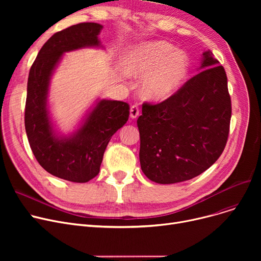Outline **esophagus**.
Here are the masks:
<instances>
[{"label":"esophagus","instance_id":"obj_1","mask_svg":"<svg viewBox=\"0 0 261 261\" xmlns=\"http://www.w3.org/2000/svg\"><path fill=\"white\" fill-rule=\"evenodd\" d=\"M140 115V108L138 105H133L131 108H130V117L131 118H136Z\"/></svg>","mask_w":261,"mask_h":261}]
</instances>
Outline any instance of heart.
<instances>
[{
    "label": "heart",
    "instance_id": "b5f03b06",
    "mask_svg": "<svg viewBox=\"0 0 261 261\" xmlns=\"http://www.w3.org/2000/svg\"><path fill=\"white\" fill-rule=\"evenodd\" d=\"M126 72L145 77L142 92L154 101L168 99L179 91L190 72V59L167 41H152L129 49L122 58Z\"/></svg>",
    "mask_w": 261,
    "mask_h": 261
}]
</instances>
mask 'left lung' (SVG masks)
Wrapping results in <instances>:
<instances>
[{"label":"left lung","mask_w":261,"mask_h":261,"mask_svg":"<svg viewBox=\"0 0 261 261\" xmlns=\"http://www.w3.org/2000/svg\"><path fill=\"white\" fill-rule=\"evenodd\" d=\"M230 116L225 71L205 50L199 73L173 96L156 105L143 103L138 119L143 172L159 184L201 174L223 152Z\"/></svg>","instance_id":"8db88e82"}]
</instances>
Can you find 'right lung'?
Instances as JSON below:
<instances>
[{
  "instance_id": "right-lung-1",
  "label": "right lung",
  "mask_w": 261,
  "mask_h": 261,
  "mask_svg": "<svg viewBox=\"0 0 261 261\" xmlns=\"http://www.w3.org/2000/svg\"><path fill=\"white\" fill-rule=\"evenodd\" d=\"M102 25L79 23L53 35L38 53L27 81L25 130L38 163L60 179L86 183L99 173L105 150L112 135L129 118V105L98 99L68 135L54 128L48 109L50 78L64 53L84 47H102Z\"/></svg>"
}]
</instances>
